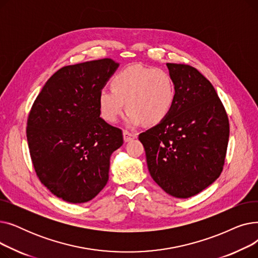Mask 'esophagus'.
Listing matches in <instances>:
<instances>
[{
  "label": "esophagus",
  "mask_w": 258,
  "mask_h": 258,
  "mask_svg": "<svg viewBox=\"0 0 258 258\" xmlns=\"http://www.w3.org/2000/svg\"><path fill=\"white\" fill-rule=\"evenodd\" d=\"M136 138H137V135L136 134L130 133L127 131H123V140H124V142H130L133 139H136Z\"/></svg>",
  "instance_id": "1"
}]
</instances>
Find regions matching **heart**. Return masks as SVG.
Here are the masks:
<instances>
[{
  "label": "heart",
  "mask_w": 258,
  "mask_h": 258,
  "mask_svg": "<svg viewBox=\"0 0 258 258\" xmlns=\"http://www.w3.org/2000/svg\"><path fill=\"white\" fill-rule=\"evenodd\" d=\"M111 85L112 89H101L98 94L100 115L110 123L119 119L126 104L127 126L136 127L143 122L155 125L169 115L174 103L173 79L160 68L126 67L114 75Z\"/></svg>",
  "instance_id": "1"
}]
</instances>
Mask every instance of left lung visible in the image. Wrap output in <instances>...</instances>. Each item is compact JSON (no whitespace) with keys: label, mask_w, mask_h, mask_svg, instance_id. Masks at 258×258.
Returning a JSON list of instances; mask_svg holds the SVG:
<instances>
[{"label":"left lung","mask_w":258,"mask_h":258,"mask_svg":"<svg viewBox=\"0 0 258 258\" xmlns=\"http://www.w3.org/2000/svg\"><path fill=\"white\" fill-rule=\"evenodd\" d=\"M175 98L169 115L139 135L148 171L171 197L187 199L220 177L228 140L229 121L210 81L194 67L166 63Z\"/></svg>","instance_id":"left-lung-1"}]
</instances>
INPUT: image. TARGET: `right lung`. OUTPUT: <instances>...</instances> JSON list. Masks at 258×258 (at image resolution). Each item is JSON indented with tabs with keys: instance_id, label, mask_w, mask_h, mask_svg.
<instances>
[{
	"instance_id": "obj_1",
	"label": "right lung",
	"mask_w": 258,
	"mask_h": 258,
	"mask_svg": "<svg viewBox=\"0 0 258 258\" xmlns=\"http://www.w3.org/2000/svg\"><path fill=\"white\" fill-rule=\"evenodd\" d=\"M111 58L66 66L36 97L27 140L39 181L57 198L81 204L108 180L112 154L123 144L120 128L100 118L98 94L118 69Z\"/></svg>"
}]
</instances>
